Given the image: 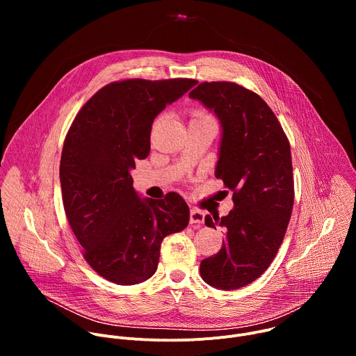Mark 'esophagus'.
I'll list each match as a JSON object with an SVG mask.
<instances>
[{
  "label": "esophagus",
  "mask_w": 356,
  "mask_h": 356,
  "mask_svg": "<svg viewBox=\"0 0 356 356\" xmlns=\"http://www.w3.org/2000/svg\"><path fill=\"white\" fill-rule=\"evenodd\" d=\"M204 217L206 214L200 210H195V209L190 210V224H202L204 222Z\"/></svg>",
  "instance_id": "esophagus-1"
}]
</instances>
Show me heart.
<instances>
[{"label":"heart","mask_w":356,"mask_h":356,"mask_svg":"<svg viewBox=\"0 0 356 356\" xmlns=\"http://www.w3.org/2000/svg\"><path fill=\"white\" fill-rule=\"evenodd\" d=\"M207 118H210V117H209V115H206L204 113L195 111V113H194V115H193V120H191V121H195V120H207Z\"/></svg>","instance_id":"1"}]
</instances>
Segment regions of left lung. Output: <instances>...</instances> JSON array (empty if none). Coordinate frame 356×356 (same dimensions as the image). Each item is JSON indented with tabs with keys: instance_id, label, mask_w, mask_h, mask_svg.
<instances>
[{
	"instance_id": "8db88e82",
	"label": "left lung",
	"mask_w": 356,
	"mask_h": 356,
	"mask_svg": "<svg viewBox=\"0 0 356 356\" xmlns=\"http://www.w3.org/2000/svg\"><path fill=\"white\" fill-rule=\"evenodd\" d=\"M221 124L216 177L232 194L225 217L206 225L225 229L222 248L200 264L207 284L235 290L257 280L284 238L294 201L290 143L273 111L250 90L229 81L201 83L188 94Z\"/></svg>"
}]
</instances>
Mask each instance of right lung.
<instances>
[{
    "mask_svg": "<svg viewBox=\"0 0 356 356\" xmlns=\"http://www.w3.org/2000/svg\"><path fill=\"white\" fill-rule=\"evenodd\" d=\"M195 80L111 83L76 115L60 159L67 221L84 248V259L104 279L138 284L156 272L165 236L188 225L183 197L142 198L134 188L135 161L150 150L154 120Z\"/></svg>",
    "mask_w": 356,
    "mask_h": 356,
    "instance_id": "1",
    "label": "right lung"
}]
</instances>
